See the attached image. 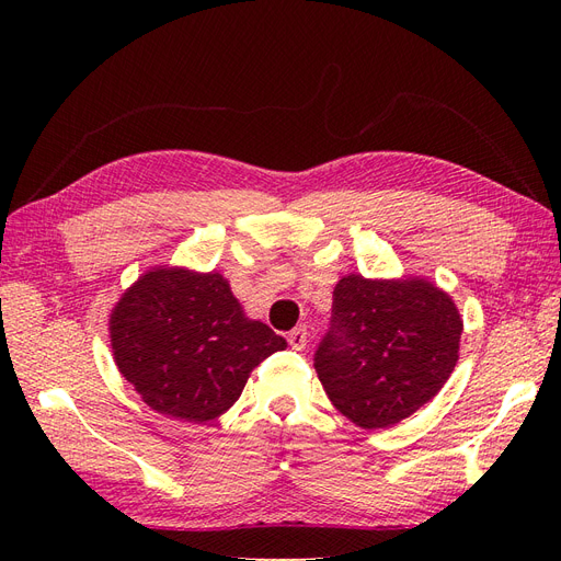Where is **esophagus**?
Segmentation results:
<instances>
[{
	"label": "esophagus",
	"mask_w": 561,
	"mask_h": 561,
	"mask_svg": "<svg viewBox=\"0 0 561 561\" xmlns=\"http://www.w3.org/2000/svg\"><path fill=\"white\" fill-rule=\"evenodd\" d=\"M287 344H290L295 351H304V348H307V344H309V332H307V328H304V325L295 328L290 334H287Z\"/></svg>",
	"instance_id": "esophagus-1"
}]
</instances>
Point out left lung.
Segmentation results:
<instances>
[{"mask_svg": "<svg viewBox=\"0 0 561 561\" xmlns=\"http://www.w3.org/2000/svg\"><path fill=\"white\" fill-rule=\"evenodd\" d=\"M461 332L451 297L433 283L353 274L334 287L313 367L339 412L367 431L388 428L447 383Z\"/></svg>", "mask_w": 561, "mask_h": 561, "instance_id": "obj_1", "label": "left lung"}]
</instances>
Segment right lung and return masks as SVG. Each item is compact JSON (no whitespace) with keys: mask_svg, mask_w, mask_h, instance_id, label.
Here are the masks:
<instances>
[{"mask_svg":"<svg viewBox=\"0 0 561 561\" xmlns=\"http://www.w3.org/2000/svg\"><path fill=\"white\" fill-rule=\"evenodd\" d=\"M114 360L142 400L165 416L213 421L241 398L250 371L287 344L245 318L219 274L154 268L116 304Z\"/></svg>","mask_w":561,"mask_h":561,"instance_id":"obj_1","label":"right lung"}]
</instances>
